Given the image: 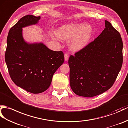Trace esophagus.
<instances>
[{
	"label": "esophagus",
	"mask_w": 128,
	"mask_h": 128,
	"mask_svg": "<svg viewBox=\"0 0 128 128\" xmlns=\"http://www.w3.org/2000/svg\"><path fill=\"white\" fill-rule=\"evenodd\" d=\"M69 55H68L67 53H65V54H64V59L65 61H68V59H69Z\"/></svg>",
	"instance_id": "esophagus-1"
}]
</instances>
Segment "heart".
Wrapping results in <instances>:
<instances>
[{
  "mask_svg": "<svg viewBox=\"0 0 128 128\" xmlns=\"http://www.w3.org/2000/svg\"><path fill=\"white\" fill-rule=\"evenodd\" d=\"M93 29L90 24L84 23H70L60 26L56 32L58 38L68 40L69 46L73 50H78L84 47L90 41Z\"/></svg>",
  "mask_w": 128,
  "mask_h": 128,
  "instance_id": "heart-1",
  "label": "heart"
}]
</instances>
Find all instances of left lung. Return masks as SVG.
I'll use <instances>...</instances> for the list:
<instances>
[{
	"label": "left lung",
	"mask_w": 128,
	"mask_h": 128,
	"mask_svg": "<svg viewBox=\"0 0 128 128\" xmlns=\"http://www.w3.org/2000/svg\"><path fill=\"white\" fill-rule=\"evenodd\" d=\"M99 36L70 56V84L76 94L93 97L103 93L114 84L123 63V41L110 22Z\"/></svg>",
	"instance_id": "obj_1"
}]
</instances>
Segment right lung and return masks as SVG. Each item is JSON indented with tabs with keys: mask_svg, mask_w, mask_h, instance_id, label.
Listing matches in <instances>:
<instances>
[{
	"mask_svg": "<svg viewBox=\"0 0 128 128\" xmlns=\"http://www.w3.org/2000/svg\"><path fill=\"white\" fill-rule=\"evenodd\" d=\"M40 19V16H25L10 29L5 54L12 81L33 94L48 88L53 74L64 61L62 51H53L41 42L29 44L24 40L22 28L36 24Z\"/></svg>",
	"mask_w": 128,
	"mask_h": 128,
	"instance_id": "obj_1",
	"label": "right lung"
}]
</instances>
